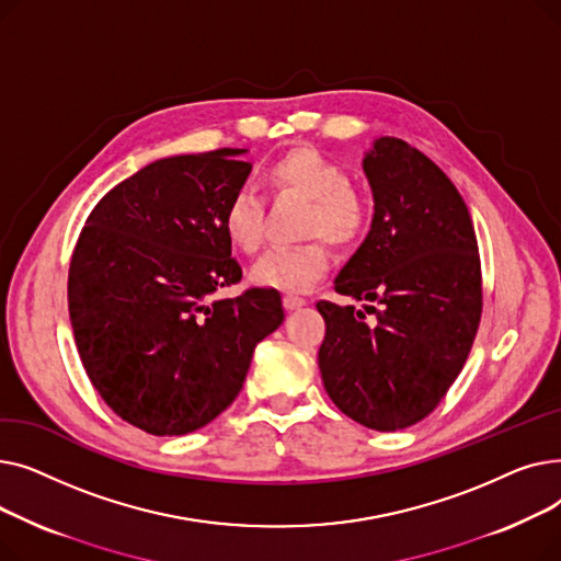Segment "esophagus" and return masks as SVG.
Wrapping results in <instances>:
<instances>
[{
  "mask_svg": "<svg viewBox=\"0 0 561 561\" xmlns=\"http://www.w3.org/2000/svg\"><path fill=\"white\" fill-rule=\"evenodd\" d=\"M302 305H307V300L302 296H296V293H286V296H284V307L286 309H300Z\"/></svg>",
  "mask_w": 561,
  "mask_h": 561,
  "instance_id": "esophagus-1",
  "label": "esophagus"
}]
</instances>
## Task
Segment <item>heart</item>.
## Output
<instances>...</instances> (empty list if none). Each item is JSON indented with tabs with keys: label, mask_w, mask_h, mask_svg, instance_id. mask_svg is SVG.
I'll use <instances>...</instances> for the list:
<instances>
[{
	"label": "heart",
	"mask_w": 561,
	"mask_h": 561,
	"mask_svg": "<svg viewBox=\"0 0 561 561\" xmlns=\"http://www.w3.org/2000/svg\"><path fill=\"white\" fill-rule=\"evenodd\" d=\"M261 182L275 197H300L305 211L300 233L305 243L265 252L252 268V279L279 290H305L328 271L330 250L359 245L370 229L373 204L350 182L347 170L311 145L288 147L261 172ZM225 239L233 250L254 254L263 243V202L250 188L229 195L220 214Z\"/></svg>",
	"instance_id": "1"
}]
</instances>
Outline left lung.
<instances>
[{"mask_svg": "<svg viewBox=\"0 0 561 561\" xmlns=\"http://www.w3.org/2000/svg\"><path fill=\"white\" fill-rule=\"evenodd\" d=\"M364 170L375 218L334 290L377 307L318 300V364L345 416L396 432L430 416L461 373L482 318V265L468 206L432 159L385 136Z\"/></svg>", "mask_w": 561, "mask_h": 561, "instance_id": "obj_1", "label": "left lung"}]
</instances>
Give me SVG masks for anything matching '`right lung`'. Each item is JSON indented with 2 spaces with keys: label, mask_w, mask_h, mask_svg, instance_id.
Masks as SVG:
<instances>
[{
  "label": "right lung",
  "mask_w": 561,
  "mask_h": 561,
  "mask_svg": "<svg viewBox=\"0 0 561 561\" xmlns=\"http://www.w3.org/2000/svg\"><path fill=\"white\" fill-rule=\"evenodd\" d=\"M245 150L170 157L113 186L85 218L68 271V309L88 379L129 425L180 436L243 389L252 352L282 320L275 288L239 284L220 227L243 188Z\"/></svg>",
  "instance_id": "right-lung-1"
}]
</instances>
